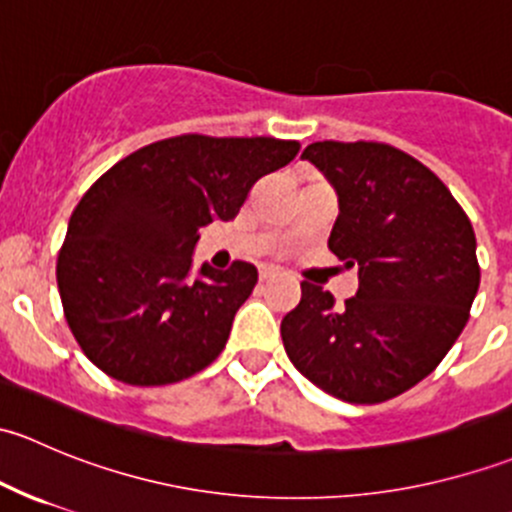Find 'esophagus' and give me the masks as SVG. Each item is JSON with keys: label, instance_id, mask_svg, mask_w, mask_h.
I'll return each mask as SVG.
<instances>
[{"label": "esophagus", "instance_id": "obj_1", "mask_svg": "<svg viewBox=\"0 0 512 512\" xmlns=\"http://www.w3.org/2000/svg\"><path fill=\"white\" fill-rule=\"evenodd\" d=\"M275 277H280L275 270H267V267L265 270H260V282H270V280H275Z\"/></svg>", "mask_w": 512, "mask_h": 512}]
</instances>
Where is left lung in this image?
Listing matches in <instances>:
<instances>
[{
	"instance_id": "8db88e82",
	"label": "left lung",
	"mask_w": 512,
	"mask_h": 512,
	"mask_svg": "<svg viewBox=\"0 0 512 512\" xmlns=\"http://www.w3.org/2000/svg\"><path fill=\"white\" fill-rule=\"evenodd\" d=\"M339 195L329 250L359 267V289L337 307L302 282L282 319L299 374L349 404H381L426 379L456 344L480 285L476 232L431 168L376 141L304 148Z\"/></svg>"
}]
</instances>
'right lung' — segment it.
<instances>
[{"mask_svg":"<svg viewBox=\"0 0 512 512\" xmlns=\"http://www.w3.org/2000/svg\"><path fill=\"white\" fill-rule=\"evenodd\" d=\"M297 153L280 138L183 133L138 148L86 190L56 282L71 334L103 374L165 386L218 359L257 270L235 260L193 280L198 230L235 218L252 185Z\"/></svg>","mask_w":512,"mask_h":512,"instance_id":"add662e5","label":"right lung"}]
</instances>
